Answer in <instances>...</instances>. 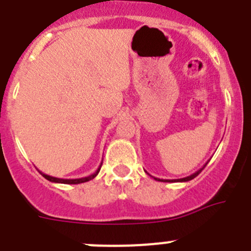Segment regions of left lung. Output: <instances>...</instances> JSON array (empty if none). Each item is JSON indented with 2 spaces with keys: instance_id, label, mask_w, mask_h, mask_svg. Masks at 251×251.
<instances>
[{
  "instance_id": "left-lung-1",
  "label": "left lung",
  "mask_w": 251,
  "mask_h": 251,
  "mask_svg": "<svg viewBox=\"0 0 251 251\" xmlns=\"http://www.w3.org/2000/svg\"><path fill=\"white\" fill-rule=\"evenodd\" d=\"M207 163H208V162H207ZM207 163H205V165L203 166L202 168H200V170L197 171V172H194L193 175L188 176V177H184V178H178V179H160V178H156V177H153V178L156 179V181H163V182H188V181H191V179L196 178L197 176H198V175H200L201 172H202L203 168H204L205 166H207Z\"/></svg>"
}]
</instances>
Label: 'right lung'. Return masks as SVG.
<instances>
[{"mask_svg": "<svg viewBox=\"0 0 251 251\" xmlns=\"http://www.w3.org/2000/svg\"><path fill=\"white\" fill-rule=\"evenodd\" d=\"M101 165H102V162L100 163L99 168H98V170L95 171V172H94L93 175L88 176V177H81V178H75V179L57 178V177H51V176L46 175V173H43V172H41V175L43 176V177H44V178H46V179H48V181H50V182H54V183H63V184H79V183H84V182H88V181H90V179L95 178V177H97V176H98V173L100 172V168H101Z\"/></svg>", "mask_w": 251, "mask_h": 251, "instance_id": "add662e5", "label": "right lung"}]
</instances>
